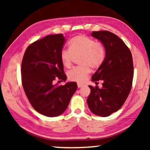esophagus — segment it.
Returning a JSON list of instances; mask_svg holds the SVG:
<instances>
[{
  "mask_svg": "<svg viewBox=\"0 0 150 150\" xmlns=\"http://www.w3.org/2000/svg\"><path fill=\"white\" fill-rule=\"evenodd\" d=\"M83 86V84H81V83H77V87H78V88H81V87H82Z\"/></svg>",
  "mask_w": 150,
  "mask_h": 150,
  "instance_id": "obj_1",
  "label": "esophagus"
}]
</instances>
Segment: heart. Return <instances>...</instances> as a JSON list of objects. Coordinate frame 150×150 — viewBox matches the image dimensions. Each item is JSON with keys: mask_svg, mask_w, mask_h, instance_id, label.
<instances>
[{"mask_svg": "<svg viewBox=\"0 0 150 150\" xmlns=\"http://www.w3.org/2000/svg\"><path fill=\"white\" fill-rule=\"evenodd\" d=\"M80 66L73 67L67 72L70 81L83 83L91 73V67L97 69L102 65L105 58L104 46L98 42L85 35H79L70 40L69 49H63L60 59L66 68L71 67L75 57H79Z\"/></svg>", "mask_w": 150, "mask_h": 150, "instance_id": "heart-1", "label": "heart"}]
</instances>
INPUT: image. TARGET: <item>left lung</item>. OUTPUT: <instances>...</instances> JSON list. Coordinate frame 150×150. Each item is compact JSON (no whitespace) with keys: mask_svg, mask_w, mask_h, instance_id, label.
<instances>
[{"mask_svg":"<svg viewBox=\"0 0 150 150\" xmlns=\"http://www.w3.org/2000/svg\"><path fill=\"white\" fill-rule=\"evenodd\" d=\"M91 35L104 45L105 58L92 76L96 84L103 81V87L88 86L91 93L87 102L93 114L106 117L122 107L130 92L134 77L132 56L124 42L113 33L93 32Z\"/></svg>","mask_w":150,"mask_h":150,"instance_id":"1","label":"left lung"}]
</instances>
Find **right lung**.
Here are the masks:
<instances>
[{
    "instance_id": "obj_1",
    "label": "right lung",
    "mask_w": 150,
    "mask_h": 150,
    "mask_svg": "<svg viewBox=\"0 0 150 150\" xmlns=\"http://www.w3.org/2000/svg\"><path fill=\"white\" fill-rule=\"evenodd\" d=\"M65 38L62 34L49 35L27 47L22 62V82L27 98L35 110L47 117L64 112L77 90L76 82L54 84L59 79L65 81L60 53Z\"/></svg>"
}]
</instances>
